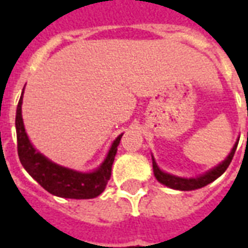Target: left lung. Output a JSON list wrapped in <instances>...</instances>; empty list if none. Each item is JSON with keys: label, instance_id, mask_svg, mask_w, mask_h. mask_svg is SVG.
<instances>
[{"label": "left lung", "instance_id": "left-lung-1", "mask_svg": "<svg viewBox=\"0 0 248 248\" xmlns=\"http://www.w3.org/2000/svg\"><path fill=\"white\" fill-rule=\"evenodd\" d=\"M238 142L239 140L235 142L234 147L231 149L230 154L227 155V158L219 163L218 166H215L211 170H208L207 172H204L202 175L195 178H183V177H177V175H172V174H169V172L162 171L161 169L156 165L155 159L153 156V170H154V175H155L156 181L161 182L162 185L170 187V188H174V190H181V191H191V190H197V188H202V187L207 186L208 183L214 182L217 178H219L222 174H223L227 167L232 161V156L235 154V150H236V146H238Z\"/></svg>", "mask_w": 248, "mask_h": 248}]
</instances>
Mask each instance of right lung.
I'll list each match as a JSON object with an SVG mask.
<instances>
[{
  "label": "right lung",
  "mask_w": 248,
  "mask_h": 248,
  "mask_svg": "<svg viewBox=\"0 0 248 248\" xmlns=\"http://www.w3.org/2000/svg\"><path fill=\"white\" fill-rule=\"evenodd\" d=\"M22 97L19 98L17 114H16V130H17V149L21 165L30 177H33L41 186L53 195L70 199H92L102 194L111 175V166L117 154V147L122 135H118L108 150L101 166L89 172H82L57 165L34 149L25 131L22 119Z\"/></svg>",
  "instance_id": "add662e5"
}]
</instances>
